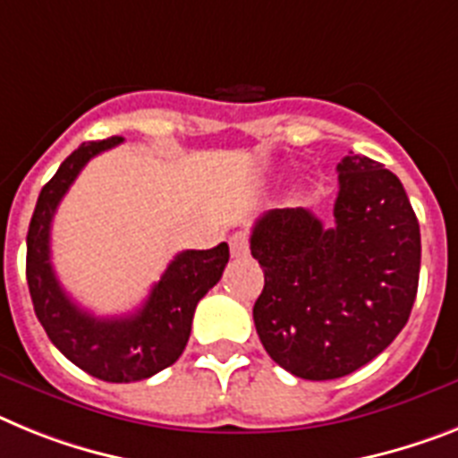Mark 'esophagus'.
I'll use <instances>...</instances> for the list:
<instances>
[{
  "instance_id": "1",
  "label": "esophagus",
  "mask_w": 458,
  "mask_h": 458,
  "mask_svg": "<svg viewBox=\"0 0 458 458\" xmlns=\"http://www.w3.org/2000/svg\"><path fill=\"white\" fill-rule=\"evenodd\" d=\"M229 248H232L233 259H243L250 252V241L245 232H236L232 238H229Z\"/></svg>"
}]
</instances>
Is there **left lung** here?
<instances>
[{
    "instance_id": "8db88e82",
    "label": "left lung",
    "mask_w": 458,
    "mask_h": 458,
    "mask_svg": "<svg viewBox=\"0 0 458 458\" xmlns=\"http://www.w3.org/2000/svg\"><path fill=\"white\" fill-rule=\"evenodd\" d=\"M252 257L264 289L252 318L268 357L303 380H335L373 361L401 334L420 283V222L382 164H338L334 222L306 208L255 222Z\"/></svg>"
}]
</instances>
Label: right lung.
I'll return each mask as SVG.
<instances>
[{"label":"right lung","instance_id":"right-lung-1","mask_svg":"<svg viewBox=\"0 0 458 458\" xmlns=\"http://www.w3.org/2000/svg\"><path fill=\"white\" fill-rule=\"evenodd\" d=\"M117 143L123 136L83 143L43 185L27 232V284L38 322L69 361L104 382H139L178 361L190 341L197 303L217 284L229 261V245L175 255L131 315L95 318L76 306L50 264V225L85 164Z\"/></svg>","mask_w":458,"mask_h":458}]
</instances>
